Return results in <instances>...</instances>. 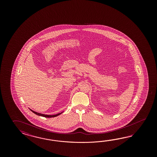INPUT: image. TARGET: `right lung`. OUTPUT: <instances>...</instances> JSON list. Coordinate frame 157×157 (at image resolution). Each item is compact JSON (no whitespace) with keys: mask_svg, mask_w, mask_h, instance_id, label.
<instances>
[{"mask_svg":"<svg viewBox=\"0 0 157 157\" xmlns=\"http://www.w3.org/2000/svg\"><path fill=\"white\" fill-rule=\"evenodd\" d=\"M29 109L32 112H33L34 114H37V115H38V116H43V117H48V118H51V117H56L57 116H59V115H60V114H62V113L63 112H61V113H57V114H53V115H48V114H42V113H38V112H35V111H34L33 110L30 109Z\"/></svg>","mask_w":157,"mask_h":157,"instance_id":"right-lung-1","label":"right lung"}]
</instances>
